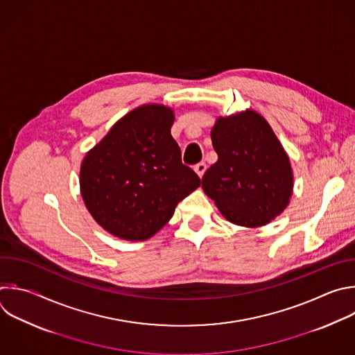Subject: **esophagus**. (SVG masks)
<instances>
[{"label": "esophagus", "mask_w": 355, "mask_h": 355, "mask_svg": "<svg viewBox=\"0 0 355 355\" xmlns=\"http://www.w3.org/2000/svg\"><path fill=\"white\" fill-rule=\"evenodd\" d=\"M206 168H207V166H206L205 162H200V163H198V164L195 166V171H196V174H198L199 177H202V175L205 174Z\"/></svg>", "instance_id": "34e87169"}]
</instances>
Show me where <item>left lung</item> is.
<instances>
[{
	"instance_id": "1",
	"label": "left lung",
	"mask_w": 355,
	"mask_h": 355,
	"mask_svg": "<svg viewBox=\"0 0 355 355\" xmlns=\"http://www.w3.org/2000/svg\"><path fill=\"white\" fill-rule=\"evenodd\" d=\"M218 156L202 177V188L223 216L259 227L276 218L293 193L290 160L273 130L255 111L218 118L211 130Z\"/></svg>"
}]
</instances>
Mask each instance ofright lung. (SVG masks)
<instances>
[{"label": "right lung", "mask_w": 355, "mask_h": 355, "mask_svg": "<svg viewBox=\"0 0 355 355\" xmlns=\"http://www.w3.org/2000/svg\"><path fill=\"white\" fill-rule=\"evenodd\" d=\"M174 114L148 104L128 112L83 159L80 192L93 218L130 241L150 239L200 185L171 137Z\"/></svg>", "instance_id": "right-lung-1"}]
</instances>
